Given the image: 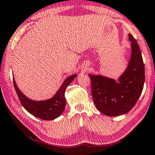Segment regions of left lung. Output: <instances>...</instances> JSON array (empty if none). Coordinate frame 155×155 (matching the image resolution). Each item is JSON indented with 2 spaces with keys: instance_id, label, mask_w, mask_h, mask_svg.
Segmentation results:
<instances>
[{
  "instance_id": "8db88e82",
  "label": "left lung",
  "mask_w": 155,
  "mask_h": 155,
  "mask_svg": "<svg viewBox=\"0 0 155 155\" xmlns=\"http://www.w3.org/2000/svg\"><path fill=\"white\" fill-rule=\"evenodd\" d=\"M131 54L127 66L118 79L102 75L88 74L91 93L97 109L107 116L125 114L140 96L145 82V68L137 41L129 34Z\"/></svg>"
}]
</instances>
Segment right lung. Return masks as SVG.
I'll use <instances>...</instances> for the list:
<instances>
[{"mask_svg": "<svg viewBox=\"0 0 155 155\" xmlns=\"http://www.w3.org/2000/svg\"><path fill=\"white\" fill-rule=\"evenodd\" d=\"M77 77V74H72L66 78L54 95L45 100H31L20 91L15 77H13V83L18 97L28 112L38 118L51 120L58 117L63 114L66 106V99L64 97L65 90Z\"/></svg>", "mask_w": 155, "mask_h": 155, "instance_id": "right-lung-1", "label": "right lung"}]
</instances>
